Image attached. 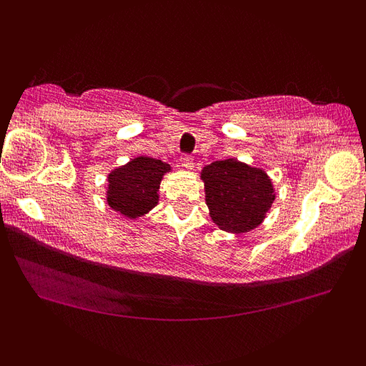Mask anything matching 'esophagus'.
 Here are the masks:
<instances>
[{
	"mask_svg": "<svg viewBox=\"0 0 366 366\" xmlns=\"http://www.w3.org/2000/svg\"><path fill=\"white\" fill-rule=\"evenodd\" d=\"M180 162H182L184 169H192V167H194V158H192L191 154H182Z\"/></svg>",
	"mask_w": 366,
	"mask_h": 366,
	"instance_id": "1",
	"label": "esophagus"
}]
</instances>
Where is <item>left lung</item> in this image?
<instances>
[{"instance_id":"8db88e82","label":"left lung","mask_w":366,"mask_h":366,"mask_svg":"<svg viewBox=\"0 0 366 366\" xmlns=\"http://www.w3.org/2000/svg\"><path fill=\"white\" fill-rule=\"evenodd\" d=\"M213 222L227 232H249L274 203V186L263 170L229 158L201 172Z\"/></svg>"}]
</instances>
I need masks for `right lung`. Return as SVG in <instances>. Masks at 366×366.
<instances>
[{
    "mask_svg": "<svg viewBox=\"0 0 366 366\" xmlns=\"http://www.w3.org/2000/svg\"><path fill=\"white\" fill-rule=\"evenodd\" d=\"M169 170L170 165L162 159L134 158L108 177V204L129 218L144 215L157 207L159 182Z\"/></svg>",
    "mask_w": 366,
    "mask_h": 366,
    "instance_id": "right-lung-1",
    "label": "right lung"
}]
</instances>
